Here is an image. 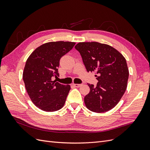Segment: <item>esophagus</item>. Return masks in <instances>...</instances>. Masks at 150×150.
I'll return each mask as SVG.
<instances>
[{"label": "esophagus", "instance_id": "esophagus-1", "mask_svg": "<svg viewBox=\"0 0 150 150\" xmlns=\"http://www.w3.org/2000/svg\"><path fill=\"white\" fill-rule=\"evenodd\" d=\"M72 86H74L75 88H79L80 86H81V84H72Z\"/></svg>", "mask_w": 150, "mask_h": 150}]
</instances>
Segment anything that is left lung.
<instances>
[{"label":"left lung","mask_w":150,"mask_h":150,"mask_svg":"<svg viewBox=\"0 0 150 150\" xmlns=\"http://www.w3.org/2000/svg\"><path fill=\"white\" fill-rule=\"evenodd\" d=\"M88 72H95L97 85L84 97L85 105L95 112L111 110L126 91L129 71L124 56L108 44L97 42H79L75 46Z\"/></svg>","instance_id":"left-lung-1"}]
</instances>
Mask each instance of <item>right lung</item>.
<instances>
[{"label":"right lung","instance_id":"add662e5","mask_svg":"<svg viewBox=\"0 0 150 150\" xmlns=\"http://www.w3.org/2000/svg\"><path fill=\"white\" fill-rule=\"evenodd\" d=\"M73 42H49L34 51L28 57L23 71L25 87L32 102L40 110L52 112L64 105L71 89L52 77L59 76L58 67L61 58L73 48Z\"/></svg>","mask_w":150,"mask_h":150}]
</instances>
